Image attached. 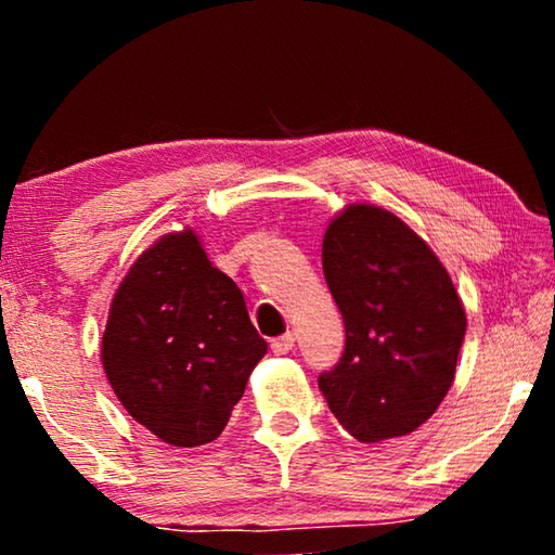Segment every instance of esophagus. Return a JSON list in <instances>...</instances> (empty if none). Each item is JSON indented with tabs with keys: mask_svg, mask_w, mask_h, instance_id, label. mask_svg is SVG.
<instances>
[{
	"mask_svg": "<svg viewBox=\"0 0 555 555\" xmlns=\"http://www.w3.org/2000/svg\"><path fill=\"white\" fill-rule=\"evenodd\" d=\"M271 350H274V354H288L291 350H294V335L284 333V335L274 337V340H271Z\"/></svg>",
	"mask_w": 555,
	"mask_h": 555,
	"instance_id": "34e87169",
	"label": "esophagus"
}]
</instances>
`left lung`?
<instances>
[{
    "label": "left lung",
    "mask_w": 555,
    "mask_h": 555,
    "mask_svg": "<svg viewBox=\"0 0 555 555\" xmlns=\"http://www.w3.org/2000/svg\"><path fill=\"white\" fill-rule=\"evenodd\" d=\"M323 274L345 323L318 377L327 406L360 443L411 434L446 399L467 327L446 267L397 215L350 205L325 230Z\"/></svg>",
    "instance_id": "1"
}]
</instances>
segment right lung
<instances>
[{"mask_svg":"<svg viewBox=\"0 0 555 555\" xmlns=\"http://www.w3.org/2000/svg\"><path fill=\"white\" fill-rule=\"evenodd\" d=\"M264 354L242 291L193 230L164 234L134 261L102 335V367L121 406L178 448L222 434Z\"/></svg>","mask_w":555,"mask_h":555,"instance_id":"right-lung-1","label":"right lung"}]
</instances>
